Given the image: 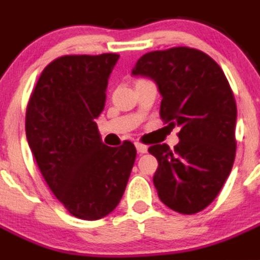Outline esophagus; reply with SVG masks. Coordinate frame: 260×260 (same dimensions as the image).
Returning a JSON list of instances; mask_svg holds the SVG:
<instances>
[{
  "label": "esophagus",
  "instance_id": "1",
  "mask_svg": "<svg viewBox=\"0 0 260 260\" xmlns=\"http://www.w3.org/2000/svg\"><path fill=\"white\" fill-rule=\"evenodd\" d=\"M136 149L139 153H147L148 152L147 145H144V144H141V143H136Z\"/></svg>",
  "mask_w": 260,
  "mask_h": 260
}]
</instances>
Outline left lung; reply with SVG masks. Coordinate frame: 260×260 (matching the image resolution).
Returning a JSON list of instances; mask_svg holds the SVG:
<instances>
[{"label":"left lung","mask_w":260,"mask_h":260,"mask_svg":"<svg viewBox=\"0 0 260 260\" xmlns=\"http://www.w3.org/2000/svg\"><path fill=\"white\" fill-rule=\"evenodd\" d=\"M132 75L156 82L161 119L181 126L174 150L167 144L148 149L158 161L157 194L172 210L196 214L214 201L234 164L237 104L230 84L214 59L190 47L147 52Z\"/></svg>","instance_id":"8db88e82"}]
</instances>
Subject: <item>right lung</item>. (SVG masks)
Returning a JSON list of instances; mask_svg holds the SVG:
<instances>
[{"mask_svg": "<svg viewBox=\"0 0 260 260\" xmlns=\"http://www.w3.org/2000/svg\"><path fill=\"white\" fill-rule=\"evenodd\" d=\"M117 54L64 55L45 67L26 108L39 171L70 214L95 221L115 210L136 158L131 141L107 147L95 119Z\"/></svg>", "mask_w": 260, "mask_h": 260, "instance_id": "add662e5", "label": "right lung"}]
</instances>
